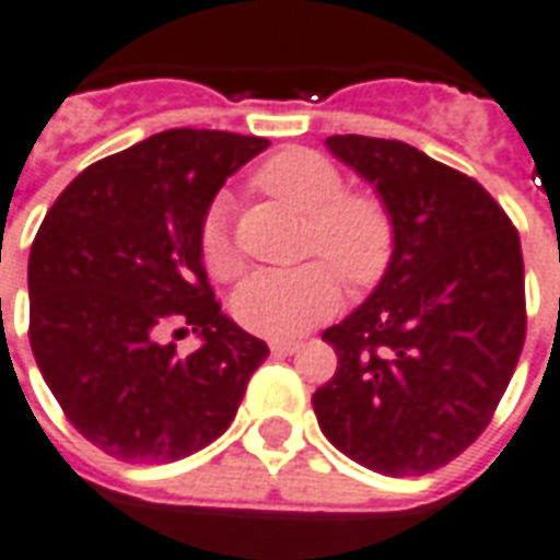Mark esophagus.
<instances>
[{
    "mask_svg": "<svg viewBox=\"0 0 560 560\" xmlns=\"http://www.w3.org/2000/svg\"><path fill=\"white\" fill-rule=\"evenodd\" d=\"M270 349L276 355H293V352L302 349V340H272Z\"/></svg>",
    "mask_w": 560,
    "mask_h": 560,
    "instance_id": "esophagus-1",
    "label": "esophagus"
}]
</instances>
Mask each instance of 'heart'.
Wrapping results in <instances>:
<instances>
[{"label":"heart","mask_w":560,"mask_h":560,"mask_svg":"<svg viewBox=\"0 0 560 560\" xmlns=\"http://www.w3.org/2000/svg\"><path fill=\"white\" fill-rule=\"evenodd\" d=\"M255 182L311 223L308 249L323 252L352 284H370L394 252L390 213L375 196L343 194V176L314 149H284L258 170ZM199 252L217 279L241 272V252L229 229V202L217 199L199 225ZM343 281L326 261L296 270L252 272L234 293V317L264 337H296L335 314Z\"/></svg>","instance_id":"heart-1"}]
</instances>
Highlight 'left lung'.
Returning a JSON list of instances; mask_svg holds the SVG:
<instances>
[{
    "label": "left lung",
    "instance_id": "obj_1",
    "mask_svg": "<svg viewBox=\"0 0 560 560\" xmlns=\"http://www.w3.org/2000/svg\"><path fill=\"white\" fill-rule=\"evenodd\" d=\"M326 149L390 213L373 293L323 331L337 373L314 413L331 446L382 476L450 464L488 429L526 340L520 234L493 196L402 140L335 135Z\"/></svg>",
    "mask_w": 560,
    "mask_h": 560
}]
</instances>
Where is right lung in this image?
Masks as SVG:
<instances>
[{
  "instance_id": "1",
  "label": "right lung",
  "mask_w": 560,
  "mask_h": 560,
  "mask_svg": "<svg viewBox=\"0 0 560 560\" xmlns=\"http://www.w3.org/2000/svg\"><path fill=\"white\" fill-rule=\"evenodd\" d=\"M270 140L170 128L72 178L28 255V340L43 378L93 446L178 460L232 425L270 349L220 311L199 225L225 178ZM194 327L187 359L160 340Z\"/></svg>"
}]
</instances>
